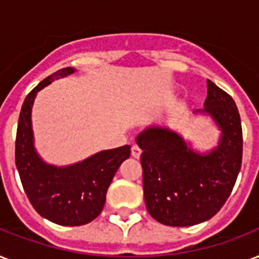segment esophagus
<instances>
[{
  "instance_id": "obj_1",
  "label": "esophagus",
  "mask_w": 259,
  "mask_h": 259,
  "mask_svg": "<svg viewBox=\"0 0 259 259\" xmlns=\"http://www.w3.org/2000/svg\"><path fill=\"white\" fill-rule=\"evenodd\" d=\"M132 156L134 158H140V156H141V149L137 145L132 146Z\"/></svg>"
}]
</instances>
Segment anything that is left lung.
Masks as SVG:
<instances>
[{
	"instance_id": "obj_1",
	"label": "left lung",
	"mask_w": 259,
	"mask_h": 259,
	"mask_svg": "<svg viewBox=\"0 0 259 259\" xmlns=\"http://www.w3.org/2000/svg\"><path fill=\"white\" fill-rule=\"evenodd\" d=\"M221 132L208 152L166 126H149L136 138L142 149L144 197L150 217L165 226L188 227L208 221L229 199L242 164V125L229 94L207 80L204 109Z\"/></svg>"
}]
</instances>
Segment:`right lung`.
I'll use <instances>...</instances> for the list:
<instances>
[{"label":"right lung","mask_w":259,"mask_h":259,"mask_svg":"<svg viewBox=\"0 0 259 259\" xmlns=\"http://www.w3.org/2000/svg\"><path fill=\"white\" fill-rule=\"evenodd\" d=\"M75 71L72 67L56 71L26 95L16 137V166L30 204L42 218L60 226H83L94 221L103 209L114 175L130 156V145L101 150L66 166L48 164L38 156L32 129L34 98L54 80Z\"/></svg>","instance_id":"obj_1"}]
</instances>
